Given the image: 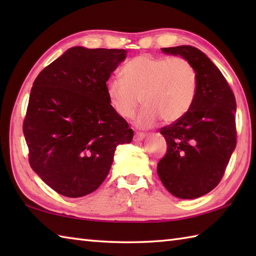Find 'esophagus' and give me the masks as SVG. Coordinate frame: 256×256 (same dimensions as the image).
<instances>
[{
  "mask_svg": "<svg viewBox=\"0 0 256 256\" xmlns=\"http://www.w3.org/2000/svg\"><path fill=\"white\" fill-rule=\"evenodd\" d=\"M145 138V134L144 133H140V132H136L134 135V140L135 142H138V140H142Z\"/></svg>",
  "mask_w": 256,
  "mask_h": 256,
  "instance_id": "esophagus-1",
  "label": "esophagus"
}]
</instances>
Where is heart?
<instances>
[{
    "label": "heart",
    "instance_id": "obj_1",
    "mask_svg": "<svg viewBox=\"0 0 256 256\" xmlns=\"http://www.w3.org/2000/svg\"><path fill=\"white\" fill-rule=\"evenodd\" d=\"M122 77L108 82V101L125 118H132L143 101L145 106L135 121L142 128L154 126L160 118L178 121L192 108L197 92V72L182 57L140 55L124 64Z\"/></svg>",
    "mask_w": 256,
    "mask_h": 256
}]
</instances>
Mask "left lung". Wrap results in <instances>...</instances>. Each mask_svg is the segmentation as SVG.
Wrapping results in <instances>:
<instances>
[{"label": "left lung", "instance_id": "left-lung-1", "mask_svg": "<svg viewBox=\"0 0 256 256\" xmlns=\"http://www.w3.org/2000/svg\"><path fill=\"white\" fill-rule=\"evenodd\" d=\"M162 50L192 62L198 86L189 111L160 130L167 153L157 174L175 197L194 199L218 186L236 148V96L218 67L198 48L184 45Z\"/></svg>", "mask_w": 256, "mask_h": 256}]
</instances>
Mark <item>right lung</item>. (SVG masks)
<instances>
[{"label": "right lung", "instance_id": "obj_1", "mask_svg": "<svg viewBox=\"0 0 256 256\" xmlns=\"http://www.w3.org/2000/svg\"><path fill=\"white\" fill-rule=\"evenodd\" d=\"M126 52L72 47L32 84L23 123L30 165L64 197H84L99 188L116 146L133 138L106 94V81Z\"/></svg>", "mask_w": 256, "mask_h": 256}]
</instances>
